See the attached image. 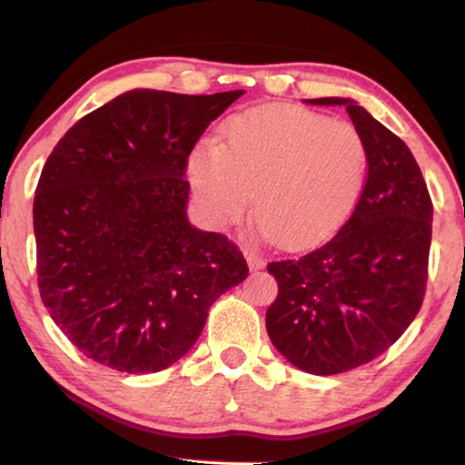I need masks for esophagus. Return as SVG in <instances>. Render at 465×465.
Wrapping results in <instances>:
<instances>
[{"mask_svg":"<svg viewBox=\"0 0 465 465\" xmlns=\"http://www.w3.org/2000/svg\"><path fill=\"white\" fill-rule=\"evenodd\" d=\"M244 256H246V261H248V267H251L252 272H256V269H261L262 265H265V261H262V256L259 252L244 251Z\"/></svg>","mask_w":465,"mask_h":465,"instance_id":"1","label":"esophagus"}]
</instances>
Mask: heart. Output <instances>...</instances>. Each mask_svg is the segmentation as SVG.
<instances>
[{"mask_svg":"<svg viewBox=\"0 0 465 465\" xmlns=\"http://www.w3.org/2000/svg\"><path fill=\"white\" fill-rule=\"evenodd\" d=\"M190 182L217 223L254 217L280 246L302 248L342 223L365 183L367 145L355 124L301 108L233 116L221 142L193 148Z\"/></svg>","mask_w":465,"mask_h":465,"instance_id":"1","label":"heart"}]
</instances>
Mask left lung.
<instances>
[{"label": "left lung", "mask_w": 465, "mask_h": 465, "mask_svg": "<svg viewBox=\"0 0 465 465\" xmlns=\"http://www.w3.org/2000/svg\"><path fill=\"white\" fill-rule=\"evenodd\" d=\"M344 106L367 145V179L334 238L299 259L273 261L277 299L267 334L290 363L315 376L365 365L415 320L426 294L432 200L411 150L349 98Z\"/></svg>", "instance_id": "1"}]
</instances>
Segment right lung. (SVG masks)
Returning <instances> with one entry per match:
<instances>
[{"label": "right lung", "mask_w": 465, "mask_h": 465, "mask_svg": "<svg viewBox=\"0 0 465 465\" xmlns=\"http://www.w3.org/2000/svg\"><path fill=\"white\" fill-rule=\"evenodd\" d=\"M242 94L134 89L74 123L47 158L33 203L39 294L95 363L164 370L246 280L232 240L190 225L183 177L200 135Z\"/></svg>", "instance_id": "obj_1"}]
</instances>
